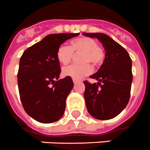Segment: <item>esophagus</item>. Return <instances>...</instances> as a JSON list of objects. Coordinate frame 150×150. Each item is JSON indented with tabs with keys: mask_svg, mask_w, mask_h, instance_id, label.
<instances>
[{
	"mask_svg": "<svg viewBox=\"0 0 150 150\" xmlns=\"http://www.w3.org/2000/svg\"><path fill=\"white\" fill-rule=\"evenodd\" d=\"M73 81H74V83H76V82H77V81H76V80H73Z\"/></svg>",
	"mask_w": 150,
	"mask_h": 150,
	"instance_id": "obj_1",
	"label": "esophagus"
}]
</instances>
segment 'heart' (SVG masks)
Masks as SVG:
<instances>
[{
	"mask_svg": "<svg viewBox=\"0 0 150 150\" xmlns=\"http://www.w3.org/2000/svg\"><path fill=\"white\" fill-rule=\"evenodd\" d=\"M74 53L82 54L81 60L85 63L81 65H71L63 69L65 76H70L74 80L79 81L89 75L92 72V67L89 63L98 66L105 59V51L95 39L87 36L79 37L70 42V46L62 45L56 52L57 59L61 64L67 65L74 58Z\"/></svg>",
	"mask_w": 150,
	"mask_h": 150,
	"instance_id": "obj_1",
	"label": "heart"
}]
</instances>
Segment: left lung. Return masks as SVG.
<instances>
[{"label": "left lung", "instance_id": "obj_1", "mask_svg": "<svg viewBox=\"0 0 150 150\" xmlns=\"http://www.w3.org/2000/svg\"><path fill=\"white\" fill-rule=\"evenodd\" d=\"M83 35L99 39L105 50L104 63L91 76L98 82L83 81L87 111L97 119H111L120 114L129 102L132 82V59L126 50L107 35L100 32Z\"/></svg>", "mask_w": 150, "mask_h": 150}]
</instances>
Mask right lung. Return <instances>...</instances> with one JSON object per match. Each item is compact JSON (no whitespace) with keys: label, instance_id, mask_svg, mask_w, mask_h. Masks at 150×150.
I'll return each instance as SVG.
<instances>
[{"label":"right lung","instance_id":"right-lung-1","mask_svg":"<svg viewBox=\"0 0 150 150\" xmlns=\"http://www.w3.org/2000/svg\"><path fill=\"white\" fill-rule=\"evenodd\" d=\"M79 35L50 34L28 48L20 58L18 84L21 104L39 122H54L64 113L74 83L70 76L59 80L61 69L56 52L61 44Z\"/></svg>","mask_w":150,"mask_h":150}]
</instances>
